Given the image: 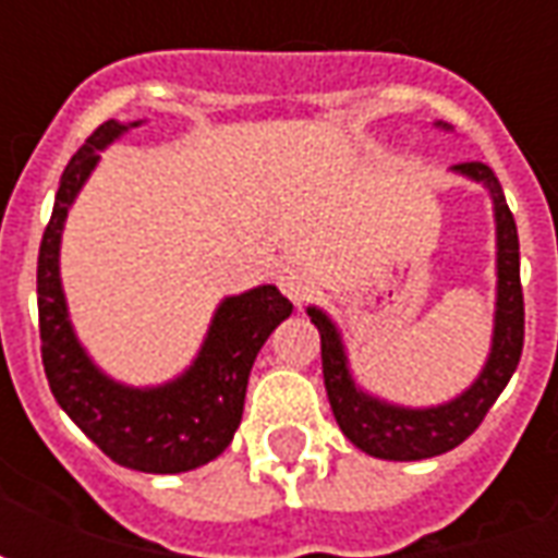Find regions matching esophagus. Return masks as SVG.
I'll use <instances>...</instances> for the list:
<instances>
[{
  "instance_id": "1",
  "label": "esophagus",
  "mask_w": 558,
  "mask_h": 558,
  "mask_svg": "<svg viewBox=\"0 0 558 558\" xmlns=\"http://www.w3.org/2000/svg\"><path fill=\"white\" fill-rule=\"evenodd\" d=\"M278 287L283 290V295H287L292 304H299V307H302V304L311 299V292H314V280H311V275L302 271V268L287 266L278 275Z\"/></svg>"
}]
</instances>
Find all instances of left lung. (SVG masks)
<instances>
[{
    "mask_svg": "<svg viewBox=\"0 0 558 558\" xmlns=\"http://www.w3.org/2000/svg\"><path fill=\"white\" fill-rule=\"evenodd\" d=\"M436 128L451 131L445 122H436ZM451 170L457 175H466L469 182L487 187L493 220H496V311H493L490 352L466 391L436 407H400L391 400L367 395L352 376L350 355L335 319L314 304L307 307V316L319 328V340H323V379L340 430L355 448L379 460H427L457 448L466 436L478 430L484 415L490 412L517 371L523 352L520 242H517L514 215L505 203L502 184L493 175L490 167L478 160L457 163Z\"/></svg>",
    "mask_w": 558,
    "mask_h": 558,
    "instance_id": "left-lung-1",
    "label": "left lung"
}]
</instances>
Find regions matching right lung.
Returning <instances> with one entry per match:
<instances>
[{
  "label": "right lung",
  "instance_id": "right-lung-1",
  "mask_svg": "<svg viewBox=\"0 0 558 558\" xmlns=\"http://www.w3.org/2000/svg\"><path fill=\"white\" fill-rule=\"evenodd\" d=\"M140 125L110 119L68 160L38 251V328L44 374L68 418L119 466L175 475L215 460L232 442L256 352L292 314V304L271 283L227 295L191 367L163 386H125L92 362L68 316L59 275L62 230L104 148Z\"/></svg>",
  "mask_w": 558,
  "mask_h": 558
}]
</instances>
